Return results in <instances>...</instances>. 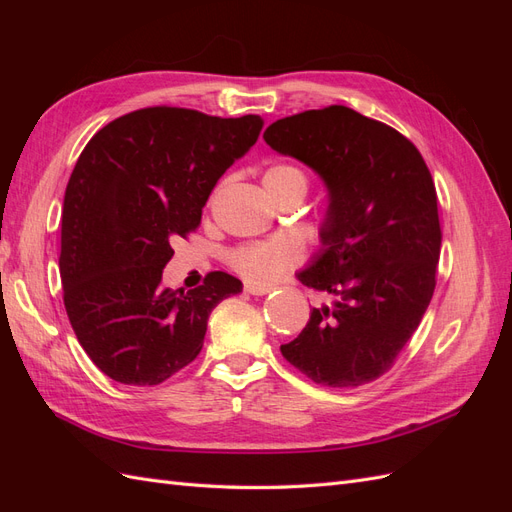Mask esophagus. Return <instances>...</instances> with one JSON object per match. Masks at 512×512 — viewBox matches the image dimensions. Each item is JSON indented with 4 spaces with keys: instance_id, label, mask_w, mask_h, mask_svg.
Segmentation results:
<instances>
[{
    "instance_id": "34e87169",
    "label": "esophagus",
    "mask_w": 512,
    "mask_h": 512,
    "mask_svg": "<svg viewBox=\"0 0 512 512\" xmlns=\"http://www.w3.org/2000/svg\"><path fill=\"white\" fill-rule=\"evenodd\" d=\"M245 292L256 294V297H262V294L271 292V288L269 286H258V284H245Z\"/></svg>"
}]
</instances>
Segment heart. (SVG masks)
I'll use <instances>...</instances> for the list:
<instances>
[{
    "instance_id": "heart-1",
    "label": "heart",
    "mask_w": 512,
    "mask_h": 512,
    "mask_svg": "<svg viewBox=\"0 0 512 512\" xmlns=\"http://www.w3.org/2000/svg\"><path fill=\"white\" fill-rule=\"evenodd\" d=\"M262 183H265L269 194H277L288 188H297L303 194L307 192L305 170L286 162L267 168ZM301 256L303 252L297 241L290 237H273L267 241H254L232 247L228 252V265L247 282L269 284L277 275H282L286 269L297 265Z\"/></svg>"
}]
</instances>
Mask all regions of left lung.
Masks as SVG:
<instances>
[{
    "mask_svg": "<svg viewBox=\"0 0 512 512\" xmlns=\"http://www.w3.org/2000/svg\"><path fill=\"white\" fill-rule=\"evenodd\" d=\"M267 145L320 175L329 192L320 252L297 277L333 299L280 350L316 384L350 389L389 371L436 288L438 196L418 149L348 106L277 119Z\"/></svg>",
    "mask_w": 512,
    "mask_h": 512,
    "instance_id": "left-lung-1",
    "label": "left lung"
}]
</instances>
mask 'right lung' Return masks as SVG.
<instances>
[{
    "mask_svg": "<svg viewBox=\"0 0 512 512\" xmlns=\"http://www.w3.org/2000/svg\"><path fill=\"white\" fill-rule=\"evenodd\" d=\"M260 115L149 106L94 134L61 211L59 275L76 339L108 378L153 386L190 365L213 307L243 284L213 271L188 292L162 286L173 243L198 228L226 168L258 141Z\"/></svg>",
    "mask_w": 512,
    "mask_h": 512,
    "instance_id": "add662e5",
    "label": "right lung"
}]
</instances>
